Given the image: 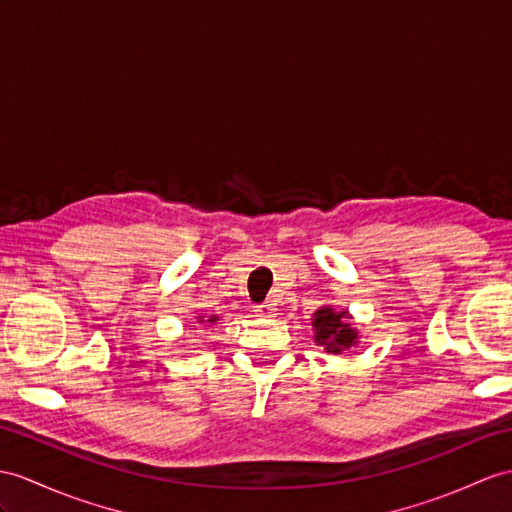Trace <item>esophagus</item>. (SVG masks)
Masks as SVG:
<instances>
[{
	"label": "esophagus",
	"mask_w": 512,
	"mask_h": 512,
	"mask_svg": "<svg viewBox=\"0 0 512 512\" xmlns=\"http://www.w3.org/2000/svg\"><path fill=\"white\" fill-rule=\"evenodd\" d=\"M276 310H278V304L273 302V299H267V302H263L260 306H256V313H258V315H263V317L276 315Z\"/></svg>",
	"instance_id": "obj_1"
}]
</instances>
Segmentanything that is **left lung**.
<instances>
[{"instance_id": "left-lung-1", "label": "left lung", "mask_w": 512, "mask_h": 512, "mask_svg": "<svg viewBox=\"0 0 512 512\" xmlns=\"http://www.w3.org/2000/svg\"><path fill=\"white\" fill-rule=\"evenodd\" d=\"M347 319H350L347 310L336 313L332 306H321L313 315L315 343L326 347L328 354H341L347 347L356 345L358 332Z\"/></svg>"}]
</instances>
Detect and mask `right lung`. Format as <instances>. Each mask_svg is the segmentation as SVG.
<instances>
[{
    "mask_svg": "<svg viewBox=\"0 0 512 512\" xmlns=\"http://www.w3.org/2000/svg\"><path fill=\"white\" fill-rule=\"evenodd\" d=\"M206 321H208V323H217V321H219V317H215V315H213V317L206 319ZM199 323H204V317H199Z\"/></svg>",
    "mask_w": 512,
    "mask_h": 512,
    "instance_id": "right-lung-1",
    "label": "right lung"
}]
</instances>
